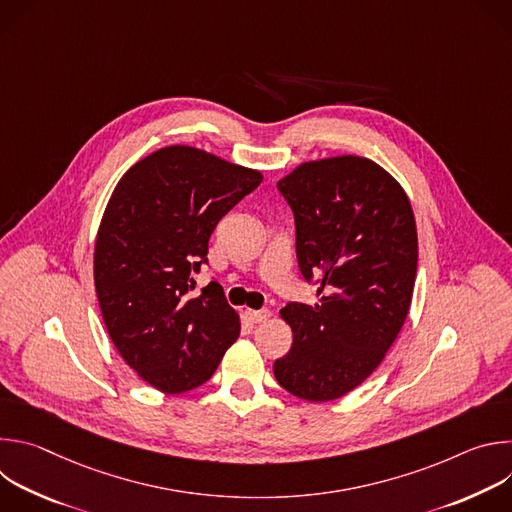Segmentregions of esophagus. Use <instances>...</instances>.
Instances as JSON below:
<instances>
[{"instance_id":"34e87169","label":"esophagus","mask_w":512,"mask_h":512,"mask_svg":"<svg viewBox=\"0 0 512 512\" xmlns=\"http://www.w3.org/2000/svg\"><path fill=\"white\" fill-rule=\"evenodd\" d=\"M269 310H247V318L253 322V324H261L269 318Z\"/></svg>"}]
</instances>
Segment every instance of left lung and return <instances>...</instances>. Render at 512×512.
Instances as JSON below:
<instances>
[{
  "mask_svg": "<svg viewBox=\"0 0 512 512\" xmlns=\"http://www.w3.org/2000/svg\"><path fill=\"white\" fill-rule=\"evenodd\" d=\"M296 221V255L320 304L289 302L294 332L273 362L277 383L306 401H332L367 379L407 318L417 231L407 194L379 164L340 156L277 182Z\"/></svg>",
  "mask_w": 512,
  "mask_h": 512,
  "instance_id": "8db88e82",
  "label": "left lung"
}]
</instances>
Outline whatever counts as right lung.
<instances>
[{
	"label": "right lung",
	"instance_id": "obj_1",
	"mask_svg": "<svg viewBox=\"0 0 512 512\" xmlns=\"http://www.w3.org/2000/svg\"><path fill=\"white\" fill-rule=\"evenodd\" d=\"M263 176L188 145L143 158L119 180L95 245V287L107 332L129 367L162 393L206 383L239 338L241 322L210 281L194 296V273L208 265L218 221Z\"/></svg>",
	"mask_w": 512,
	"mask_h": 512
}]
</instances>
